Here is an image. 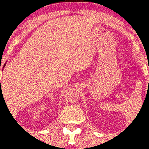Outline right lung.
<instances>
[{
	"label": "right lung",
	"instance_id": "right-lung-1",
	"mask_svg": "<svg viewBox=\"0 0 149 149\" xmlns=\"http://www.w3.org/2000/svg\"><path fill=\"white\" fill-rule=\"evenodd\" d=\"M4 65H5V64H4ZM4 65H3V67H4ZM0 70H1V67H0ZM0 83H1V79H0Z\"/></svg>",
	"mask_w": 149,
	"mask_h": 149
}]
</instances>
